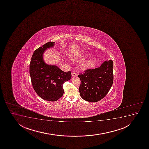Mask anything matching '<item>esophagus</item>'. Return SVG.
<instances>
[{"label": "esophagus", "instance_id": "obj_1", "mask_svg": "<svg viewBox=\"0 0 149 149\" xmlns=\"http://www.w3.org/2000/svg\"><path fill=\"white\" fill-rule=\"evenodd\" d=\"M77 76V74L76 73H75V72H73L72 73V77H76Z\"/></svg>", "mask_w": 149, "mask_h": 149}]
</instances>
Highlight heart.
<instances>
[{
	"instance_id": "obj_1",
	"label": "heart",
	"mask_w": 149,
	"mask_h": 149,
	"mask_svg": "<svg viewBox=\"0 0 149 149\" xmlns=\"http://www.w3.org/2000/svg\"><path fill=\"white\" fill-rule=\"evenodd\" d=\"M91 56V54L90 53H85L84 54L81 55L75 59L79 60H84L89 58ZM97 62V59L96 57H92L87 60L86 62H85V63H84V66L86 68H91L94 66L96 64Z\"/></svg>"
}]
</instances>
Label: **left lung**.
I'll list each match as a JSON object with an SVG mask.
<instances>
[{"label":"left lung","instance_id":"obj_1","mask_svg":"<svg viewBox=\"0 0 149 149\" xmlns=\"http://www.w3.org/2000/svg\"><path fill=\"white\" fill-rule=\"evenodd\" d=\"M113 76V62L111 60L104 62L99 67L88 69L84 74H80L79 92L81 98L91 102L101 100L112 87Z\"/></svg>","mask_w":149,"mask_h":149}]
</instances>
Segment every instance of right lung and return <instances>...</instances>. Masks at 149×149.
Returning a JSON list of instances; mask_svg holds the SVG:
<instances>
[{
  "label": "right lung",
  "mask_w": 149,
  "mask_h": 149,
  "mask_svg": "<svg viewBox=\"0 0 149 149\" xmlns=\"http://www.w3.org/2000/svg\"><path fill=\"white\" fill-rule=\"evenodd\" d=\"M55 42H48L36 49L32 56L29 73L32 85L37 95L49 101H56L63 96V84L71 78V72L62 71L57 66L45 63L43 54L53 48Z\"/></svg>",
  "instance_id": "1"
}]
</instances>
